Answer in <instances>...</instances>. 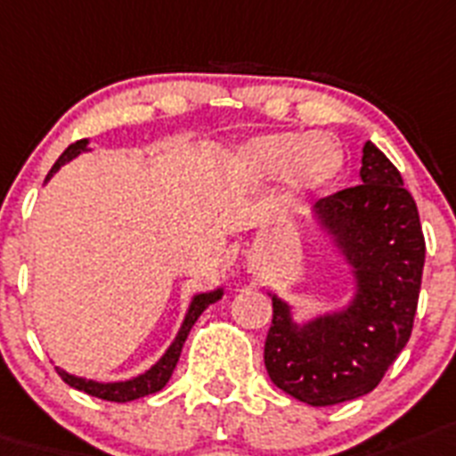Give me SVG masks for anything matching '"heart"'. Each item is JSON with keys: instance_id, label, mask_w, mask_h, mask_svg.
<instances>
[{"instance_id": "obj_1", "label": "heart", "mask_w": 456, "mask_h": 456, "mask_svg": "<svg viewBox=\"0 0 456 456\" xmlns=\"http://www.w3.org/2000/svg\"><path fill=\"white\" fill-rule=\"evenodd\" d=\"M246 167L257 178L285 174L287 187L297 194H313L331 185L343 171V152L327 136L301 132H273L246 148Z\"/></svg>"}]
</instances>
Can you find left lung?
Returning a JSON list of instances; mask_svg holds the SVG:
<instances>
[{
    "instance_id": "1",
    "label": "left lung",
    "mask_w": 456,
    "mask_h": 456,
    "mask_svg": "<svg viewBox=\"0 0 456 456\" xmlns=\"http://www.w3.org/2000/svg\"><path fill=\"white\" fill-rule=\"evenodd\" d=\"M362 185L320 199L317 220L357 271V297L343 313L297 327L273 297L264 364L275 387L308 405H334L373 392L415 322L424 234L399 169L364 145Z\"/></svg>"
}]
</instances>
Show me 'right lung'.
Here are the masks:
<instances>
[{
	"label": "right lung",
	"mask_w": 456,
	"mask_h": 456,
	"mask_svg": "<svg viewBox=\"0 0 456 456\" xmlns=\"http://www.w3.org/2000/svg\"><path fill=\"white\" fill-rule=\"evenodd\" d=\"M87 145V139H80L76 141V143H71L67 148V151L60 155V159H57L55 164H53L51 174L45 175V181L51 178L53 174H55L62 164H67L69 159H74L76 155H80V151H86ZM222 297V289H217V292H208V294H199V297H194L192 304H190V311H187L185 315V322H183L181 331H178V336H175V340L171 343V347L167 352H164V357L157 362L155 366H152L151 370H145L143 376L139 378H132V380L127 382H94V380H83V378H76V376H69V373H64V370H60V376H62V380L67 382L69 387L74 389H80V392L90 394V396H97V399H104V401H113V403H127V401H134V399H141V396H148V394H155L159 392V389L169 382L171 373H174L175 364H178V357H181V350H183V343H185L187 334H190V329H192V324L197 322L199 315L208 308L213 301H217Z\"/></svg>",
	"instance_id": "right-lung-1"
}]
</instances>
